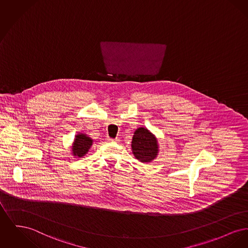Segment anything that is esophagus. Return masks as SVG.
<instances>
[{"label":"esophagus","instance_id":"obj_1","mask_svg":"<svg viewBox=\"0 0 248 248\" xmlns=\"http://www.w3.org/2000/svg\"><path fill=\"white\" fill-rule=\"evenodd\" d=\"M107 140L108 141V142H118L119 141V139L116 138V139H110V138H108L107 139Z\"/></svg>","mask_w":248,"mask_h":248}]
</instances>
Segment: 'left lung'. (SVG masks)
Instances as JSON below:
<instances>
[{"instance_id": "left-lung-1", "label": "left lung", "mask_w": 248, "mask_h": 248, "mask_svg": "<svg viewBox=\"0 0 248 248\" xmlns=\"http://www.w3.org/2000/svg\"><path fill=\"white\" fill-rule=\"evenodd\" d=\"M131 146L135 157L142 163L154 160L158 153V144L155 137L144 127H140L135 131Z\"/></svg>"}]
</instances>
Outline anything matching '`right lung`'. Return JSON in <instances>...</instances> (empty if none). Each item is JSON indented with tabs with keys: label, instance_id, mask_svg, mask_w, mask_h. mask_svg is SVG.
Wrapping results in <instances>:
<instances>
[{
	"label": "right lung",
	"instance_id": "obj_1",
	"mask_svg": "<svg viewBox=\"0 0 248 248\" xmlns=\"http://www.w3.org/2000/svg\"><path fill=\"white\" fill-rule=\"evenodd\" d=\"M93 144V140L87 137L85 134H78L76 136L72 146V153L74 156L82 157L84 156Z\"/></svg>",
	"mask_w": 248,
	"mask_h": 248
}]
</instances>
